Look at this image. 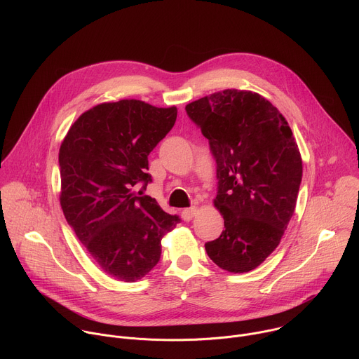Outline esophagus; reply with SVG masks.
Instances as JSON below:
<instances>
[{"mask_svg":"<svg viewBox=\"0 0 359 359\" xmlns=\"http://www.w3.org/2000/svg\"><path fill=\"white\" fill-rule=\"evenodd\" d=\"M197 208H189V209H184L183 212H182V217H183V220H186V222H190L196 215H197Z\"/></svg>","mask_w":359,"mask_h":359,"instance_id":"obj_1","label":"esophagus"}]
</instances>
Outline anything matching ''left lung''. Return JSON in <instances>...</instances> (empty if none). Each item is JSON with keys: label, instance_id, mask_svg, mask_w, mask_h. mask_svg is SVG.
<instances>
[{"label": "left lung", "instance_id": "1", "mask_svg": "<svg viewBox=\"0 0 359 359\" xmlns=\"http://www.w3.org/2000/svg\"><path fill=\"white\" fill-rule=\"evenodd\" d=\"M217 163L219 238L204 244L229 273L257 269L277 248L294 215L302 161L291 128L264 96L224 89L186 105Z\"/></svg>", "mask_w": 359, "mask_h": 359}]
</instances>
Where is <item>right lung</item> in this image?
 Returning <instances> with one entry per match:
<instances>
[{
    "label": "right lung",
    "instance_id": "right-lung-1",
    "mask_svg": "<svg viewBox=\"0 0 359 359\" xmlns=\"http://www.w3.org/2000/svg\"><path fill=\"white\" fill-rule=\"evenodd\" d=\"M177 108L137 99L104 102L83 112L60 147V201L95 264L135 283L161 259L162 238L180 219L132 187L151 182L149 153L170 132Z\"/></svg>",
    "mask_w": 359,
    "mask_h": 359
}]
</instances>
